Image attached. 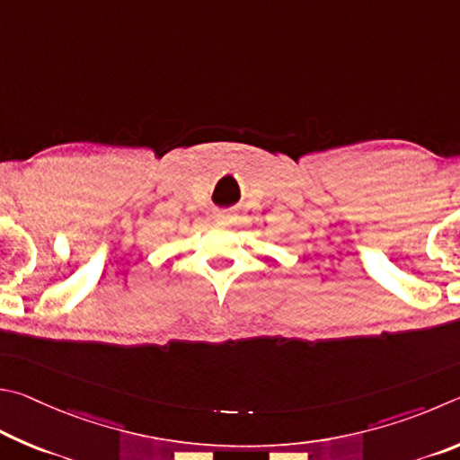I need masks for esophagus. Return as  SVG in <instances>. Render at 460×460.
<instances>
[{
    "label": "esophagus",
    "instance_id": "obj_1",
    "mask_svg": "<svg viewBox=\"0 0 460 460\" xmlns=\"http://www.w3.org/2000/svg\"><path fill=\"white\" fill-rule=\"evenodd\" d=\"M214 222L220 224V226H230V224L236 222V214H232V212H216Z\"/></svg>",
    "mask_w": 460,
    "mask_h": 460
}]
</instances>
